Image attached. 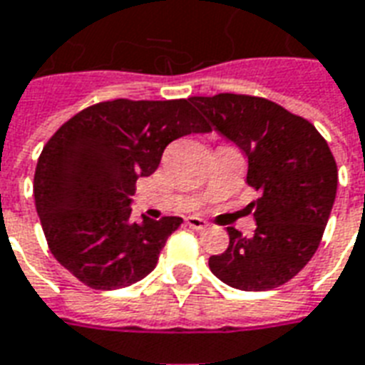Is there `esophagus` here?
Here are the masks:
<instances>
[{
  "mask_svg": "<svg viewBox=\"0 0 365 365\" xmlns=\"http://www.w3.org/2000/svg\"><path fill=\"white\" fill-rule=\"evenodd\" d=\"M185 222H187V226L193 227V230H207V227H208L207 220L199 218V216H189Z\"/></svg>",
  "mask_w": 365,
  "mask_h": 365,
  "instance_id": "1",
  "label": "esophagus"
}]
</instances>
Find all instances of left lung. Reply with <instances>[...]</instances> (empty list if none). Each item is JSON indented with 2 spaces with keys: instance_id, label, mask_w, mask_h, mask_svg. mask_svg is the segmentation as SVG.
Returning <instances> with one entry per match:
<instances>
[{
  "instance_id": "8db88e82",
  "label": "left lung",
  "mask_w": 365,
  "mask_h": 365,
  "mask_svg": "<svg viewBox=\"0 0 365 365\" xmlns=\"http://www.w3.org/2000/svg\"><path fill=\"white\" fill-rule=\"evenodd\" d=\"M218 133L249 158L247 183L257 230L208 258L212 274L233 289L269 291L287 283L318 250L337 195V163L310 122L264 97L218 93L191 97Z\"/></svg>"
}]
</instances>
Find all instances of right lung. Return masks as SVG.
<instances>
[{"mask_svg": "<svg viewBox=\"0 0 365 365\" xmlns=\"http://www.w3.org/2000/svg\"><path fill=\"white\" fill-rule=\"evenodd\" d=\"M210 132L191 99H115L83 108L53 133L34 174L36 210L51 255L88 287L113 291L155 269L183 220H130L138 178L151 176L164 149Z\"/></svg>", "mask_w": 365, "mask_h": 365, "instance_id": "add662e5", "label": "right lung"}]
</instances>
